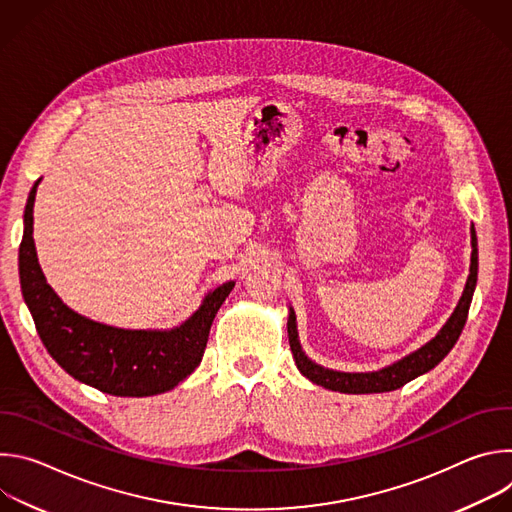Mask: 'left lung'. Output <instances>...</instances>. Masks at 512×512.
Wrapping results in <instances>:
<instances>
[{
  "label": "left lung",
  "instance_id": "obj_1",
  "mask_svg": "<svg viewBox=\"0 0 512 512\" xmlns=\"http://www.w3.org/2000/svg\"><path fill=\"white\" fill-rule=\"evenodd\" d=\"M476 243H478L476 241V231L472 227L470 275H468V281H466V287H464V294H462L454 314L446 322V326L440 332H437L435 338H431L425 346H421L419 350L411 352L409 356L397 360L395 364H391V367H385L381 371H375V373H340V371L320 367V364L310 360L306 356V352L302 350L300 340H298L296 314H294V310L289 308V320H287L289 348H291V354H294V360L298 364L300 373L306 379H310L312 383H316L324 389L338 391V393L360 395V393H387V391L401 389L403 385H407L415 377L431 371L435 364L442 362L444 356L454 348V344L458 342V338L462 334V328L466 324L472 294H474L476 279H478V245Z\"/></svg>",
  "mask_w": 512,
  "mask_h": 512
}]
</instances>
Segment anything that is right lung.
I'll use <instances>...</instances> for the list:
<instances>
[{"label":"right lung","instance_id":"add662e5","mask_svg":"<svg viewBox=\"0 0 512 512\" xmlns=\"http://www.w3.org/2000/svg\"><path fill=\"white\" fill-rule=\"evenodd\" d=\"M40 180L32 186L20 245V283L42 344L77 381L115 397H150L174 389L202 360L212 320L235 281L223 283L172 330H125L72 312L54 294L38 265L32 225Z\"/></svg>","mask_w":512,"mask_h":512}]
</instances>
